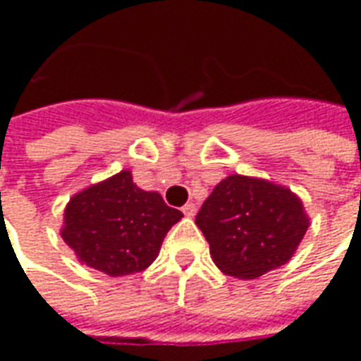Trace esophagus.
<instances>
[{
  "label": "esophagus",
  "mask_w": 361,
  "mask_h": 361,
  "mask_svg": "<svg viewBox=\"0 0 361 361\" xmlns=\"http://www.w3.org/2000/svg\"><path fill=\"white\" fill-rule=\"evenodd\" d=\"M181 211H183V214H185V216L193 219V216H195V212H197V207L193 203H188L185 207H183V209H181Z\"/></svg>",
  "instance_id": "34e87169"
}]
</instances>
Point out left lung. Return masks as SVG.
<instances>
[{"label": "left lung", "instance_id": "obj_1", "mask_svg": "<svg viewBox=\"0 0 361 361\" xmlns=\"http://www.w3.org/2000/svg\"><path fill=\"white\" fill-rule=\"evenodd\" d=\"M195 224L220 271L251 280L286 265L310 226L302 199L263 178L232 173L212 189Z\"/></svg>", "mask_w": 361, "mask_h": 361}]
</instances>
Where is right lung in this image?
Here are the masks:
<instances>
[{
  "mask_svg": "<svg viewBox=\"0 0 361 361\" xmlns=\"http://www.w3.org/2000/svg\"><path fill=\"white\" fill-rule=\"evenodd\" d=\"M181 216L160 193L137 188L131 170H121L69 199L61 238L79 263L126 276L150 267L168 230Z\"/></svg>",
  "mask_w": 361,
  "mask_h": 361,
  "instance_id": "right-lung-1",
  "label": "right lung"
}]
</instances>
